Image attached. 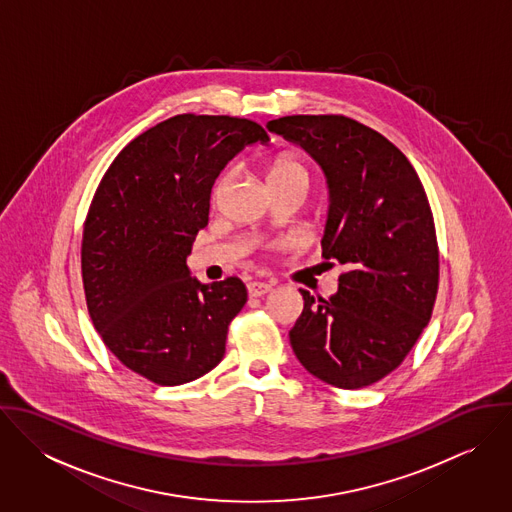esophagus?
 Instances as JSON below:
<instances>
[{
  "mask_svg": "<svg viewBox=\"0 0 512 512\" xmlns=\"http://www.w3.org/2000/svg\"><path fill=\"white\" fill-rule=\"evenodd\" d=\"M246 290H248L250 297H260V295H266V293L270 292L272 286H270V284H264V282H250V284L246 286Z\"/></svg>",
  "mask_w": 512,
  "mask_h": 512,
  "instance_id": "esophagus-1",
  "label": "esophagus"
}]
</instances>
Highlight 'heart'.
<instances>
[{
    "label": "heart",
    "mask_w": 512,
    "mask_h": 512,
    "mask_svg": "<svg viewBox=\"0 0 512 512\" xmlns=\"http://www.w3.org/2000/svg\"><path fill=\"white\" fill-rule=\"evenodd\" d=\"M264 171H266V179H268L270 187H278V185H286V183H299V185L307 187V183H309L307 165L292 151H280V153L268 157L264 163ZM224 183H226V173L215 185V199L219 197Z\"/></svg>",
    "instance_id": "obj_1"
}]
</instances>
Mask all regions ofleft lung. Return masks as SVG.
<instances>
[{
  "label": "left lung",
  "instance_id": "8db88e82",
  "mask_svg": "<svg viewBox=\"0 0 512 512\" xmlns=\"http://www.w3.org/2000/svg\"><path fill=\"white\" fill-rule=\"evenodd\" d=\"M268 130L321 165L323 258L347 264L329 299L299 290L293 353L327 384L365 388L402 365L434 311L439 250L424 185L398 147L353 118L284 116Z\"/></svg>",
  "mask_w": 512,
  "mask_h": 512
}]
</instances>
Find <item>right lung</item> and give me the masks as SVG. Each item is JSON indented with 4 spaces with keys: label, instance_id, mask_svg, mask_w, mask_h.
<instances>
[{
    "label": "right lung",
    "instance_id": "add662e5",
    "mask_svg": "<svg viewBox=\"0 0 512 512\" xmlns=\"http://www.w3.org/2000/svg\"><path fill=\"white\" fill-rule=\"evenodd\" d=\"M266 130L234 116H173L124 147L104 173L82 230L90 319L122 365L159 386L219 365L248 293L238 278L201 284L187 256L209 224L211 191Z\"/></svg>",
    "mask_w": 512,
    "mask_h": 512
}]
</instances>
